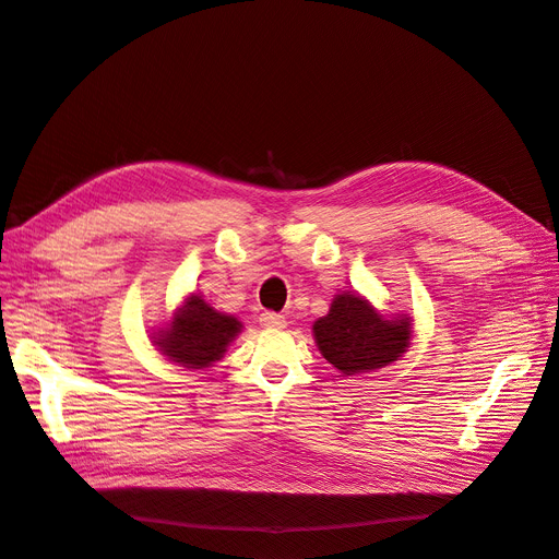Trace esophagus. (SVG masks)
I'll return each instance as SVG.
<instances>
[{"label":"esophagus","mask_w":559,"mask_h":559,"mask_svg":"<svg viewBox=\"0 0 559 559\" xmlns=\"http://www.w3.org/2000/svg\"><path fill=\"white\" fill-rule=\"evenodd\" d=\"M260 326L262 329H283L285 317L278 314V312H262L260 314Z\"/></svg>","instance_id":"1"}]
</instances>
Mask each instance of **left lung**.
I'll return each mask as SVG.
<instances>
[{
  "mask_svg": "<svg viewBox=\"0 0 559 559\" xmlns=\"http://www.w3.org/2000/svg\"><path fill=\"white\" fill-rule=\"evenodd\" d=\"M314 344L340 373L356 376L396 362L413 340V317H388L358 292H340L312 324Z\"/></svg>",
  "mask_w": 559,
  "mask_h": 559,
  "instance_id": "8db88e82",
  "label": "left lung"
}]
</instances>
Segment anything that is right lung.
<instances>
[{"mask_svg": "<svg viewBox=\"0 0 559 559\" xmlns=\"http://www.w3.org/2000/svg\"><path fill=\"white\" fill-rule=\"evenodd\" d=\"M242 333V321L215 310L197 292L183 299L165 326L152 329L160 356L186 369H209L219 362L228 344Z\"/></svg>", "mask_w": 559, "mask_h": 559, "instance_id": "1", "label": "right lung"}]
</instances>
